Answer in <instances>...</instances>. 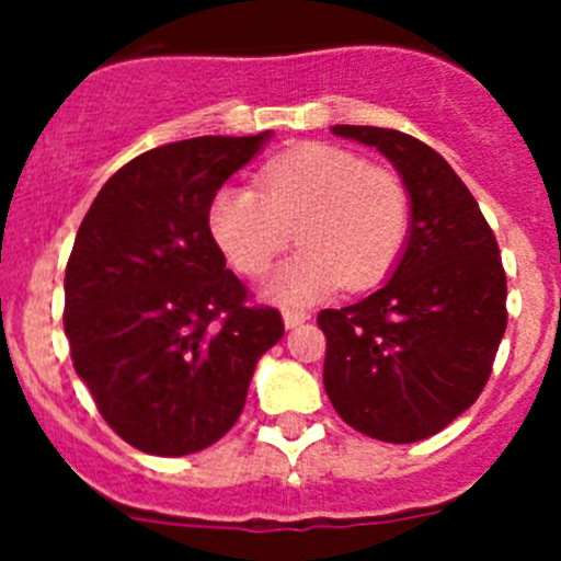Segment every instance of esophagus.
Listing matches in <instances>:
<instances>
[{"instance_id": "34e87169", "label": "esophagus", "mask_w": 561, "mask_h": 561, "mask_svg": "<svg viewBox=\"0 0 561 561\" xmlns=\"http://www.w3.org/2000/svg\"><path fill=\"white\" fill-rule=\"evenodd\" d=\"M306 320H309V314H306V311H295V309H286L284 311V325H286V329H297V325H304Z\"/></svg>"}]
</instances>
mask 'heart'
<instances>
[{
  "instance_id": "heart-1",
  "label": "heart",
  "mask_w": 561,
  "mask_h": 561,
  "mask_svg": "<svg viewBox=\"0 0 561 561\" xmlns=\"http://www.w3.org/2000/svg\"><path fill=\"white\" fill-rule=\"evenodd\" d=\"M257 191L221 187L207 227L232 270L264 275L289 247L300 250L264 284L266 300L304 306L345 284L368 289L404 250L410 199L393 171L325 142H306L257 171Z\"/></svg>"
}]
</instances>
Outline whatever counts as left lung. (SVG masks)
<instances>
[{
    "label": "left lung",
    "instance_id": "1",
    "mask_svg": "<svg viewBox=\"0 0 561 561\" xmlns=\"http://www.w3.org/2000/svg\"><path fill=\"white\" fill-rule=\"evenodd\" d=\"M390 160L408 187L410 230L390 277L320 311L323 385L345 424L413 444L474 404L505 334V272L494 232L449 162L410 134L334 126Z\"/></svg>",
    "mask_w": 561,
    "mask_h": 561
}]
</instances>
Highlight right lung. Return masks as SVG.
Returning <instances> with one entry per match:
<instances>
[{
	"label": "right lung",
	"mask_w": 561,
	"mask_h": 561,
	"mask_svg": "<svg viewBox=\"0 0 561 561\" xmlns=\"http://www.w3.org/2000/svg\"><path fill=\"white\" fill-rule=\"evenodd\" d=\"M272 131L151 148L101 187L64 277L76 374L108 427L148 455L210 447L244 410L257 359L284 336L247 306L207 210Z\"/></svg>",
	"instance_id": "1"
}]
</instances>
